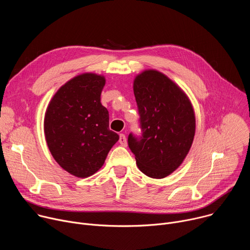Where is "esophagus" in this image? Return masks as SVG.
<instances>
[{"mask_svg": "<svg viewBox=\"0 0 250 250\" xmlns=\"http://www.w3.org/2000/svg\"><path fill=\"white\" fill-rule=\"evenodd\" d=\"M119 142L121 144V146H127V142H126V137L125 134L121 133L120 134V139H119Z\"/></svg>", "mask_w": 250, "mask_h": 250, "instance_id": "1", "label": "esophagus"}]
</instances>
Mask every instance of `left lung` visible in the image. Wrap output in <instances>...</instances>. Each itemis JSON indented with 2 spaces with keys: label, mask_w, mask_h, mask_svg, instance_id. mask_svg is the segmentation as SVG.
Listing matches in <instances>:
<instances>
[{
  "label": "left lung",
  "mask_w": 250,
  "mask_h": 250,
  "mask_svg": "<svg viewBox=\"0 0 250 250\" xmlns=\"http://www.w3.org/2000/svg\"><path fill=\"white\" fill-rule=\"evenodd\" d=\"M140 135L128 134L127 144L139 170L161 179L179 167L195 135L191 102L172 80L156 70H146L133 82Z\"/></svg>",
  "instance_id": "8db88e82"
}]
</instances>
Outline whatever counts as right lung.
Listing matches in <instances>:
<instances>
[{
  "mask_svg": "<svg viewBox=\"0 0 250 250\" xmlns=\"http://www.w3.org/2000/svg\"><path fill=\"white\" fill-rule=\"evenodd\" d=\"M105 79L85 73L65 83L51 99L44 134L55 161L68 173H96L120 136L109 128V112L101 104Z\"/></svg>",
  "mask_w": 250,
  "mask_h": 250,
  "instance_id": "right-lung-1",
  "label": "right lung"
}]
</instances>
